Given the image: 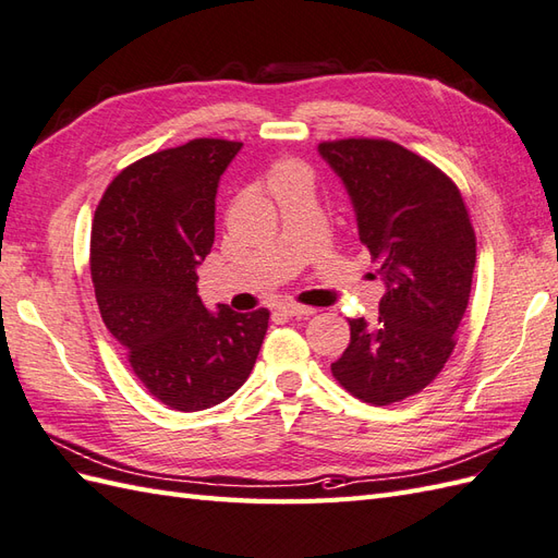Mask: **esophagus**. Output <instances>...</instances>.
<instances>
[{
	"label": "esophagus",
	"mask_w": 558,
	"mask_h": 558,
	"mask_svg": "<svg viewBox=\"0 0 558 558\" xmlns=\"http://www.w3.org/2000/svg\"><path fill=\"white\" fill-rule=\"evenodd\" d=\"M280 313H282V316H288V318H306V316H313V313H316V308L299 306V304H288V306L280 308Z\"/></svg>",
	"instance_id": "1"
}]
</instances>
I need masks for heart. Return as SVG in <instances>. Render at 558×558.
<instances>
[{
    "label": "heart",
    "instance_id": "obj_1",
    "mask_svg": "<svg viewBox=\"0 0 558 558\" xmlns=\"http://www.w3.org/2000/svg\"><path fill=\"white\" fill-rule=\"evenodd\" d=\"M268 189L276 197L288 193L296 185H311V171L296 160H280L268 169Z\"/></svg>",
    "mask_w": 558,
    "mask_h": 558
}]
</instances>
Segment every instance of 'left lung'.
<instances>
[{"mask_svg": "<svg viewBox=\"0 0 558 558\" xmlns=\"http://www.w3.org/2000/svg\"><path fill=\"white\" fill-rule=\"evenodd\" d=\"M318 153L344 183L387 288L377 320H351L332 375L365 403L403 401L432 384L454 349L476 266L474 228L457 185L393 141H332Z\"/></svg>", "mask_w": 558, "mask_h": 558, "instance_id": "obj_1", "label": "left lung"}]
</instances>
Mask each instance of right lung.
I'll list each match as a JSON object with an SVG mask.
<instances>
[{
	"mask_svg": "<svg viewBox=\"0 0 558 558\" xmlns=\"http://www.w3.org/2000/svg\"><path fill=\"white\" fill-rule=\"evenodd\" d=\"M242 143L195 138L153 153L108 185L92 226V280L101 318L134 375L171 410L223 403L247 381L268 311H209L197 266L214 242L221 174Z\"/></svg>",
	"mask_w": 558,
	"mask_h": 558,
	"instance_id": "right-lung-1",
	"label": "right lung"
}]
</instances>
